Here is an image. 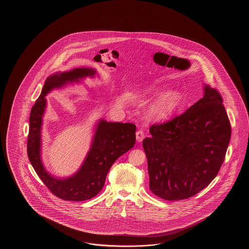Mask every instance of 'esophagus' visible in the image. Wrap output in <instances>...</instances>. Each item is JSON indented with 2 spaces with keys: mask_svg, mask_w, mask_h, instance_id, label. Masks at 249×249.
<instances>
[{
  "mask_svg": "<svg viewBox=\"0 0 249 249\" xmlns=\"http://www.w3.org/2000/svg\"><path fill=\"white\" fill-rule=\"evenodd\" d=\"M144 137H145V135H144V132H143L142 130H139L136 132V140H137L138 142H142Z\"/></svg>",
  "mask_w": 249,
  "mask_h": 249,
  "instance_id": "34e87169",
  "label": "esophagus"
}]
</instances>
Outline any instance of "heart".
I'll return each instance as SVG.
<instances>
[{"instance_id":"1","label":"heart","mask_w":249,"mask_h":249,"mask_svg":"<svg viewBox=\"0 0 249 249\" xmlns=\"http://www.w3.org/2000/svg\"><path fill=\"white\" fill-rule=\"evenodd\" d=\"M161 87H151L142 92H138L139 95L152 97L161 92ZM181 95L177 90H169L159 96L149 107V115L158 120H165L175 113L180 106Z\"/></svg>"}]
</instances>
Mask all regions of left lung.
Returning <instances> with one entry per match:
<instances>
[{
  "mask_svg": "<svg viewBox=\"0 0 249 249\" xmlns=\"http://www.w3.org/2000/svg\"><path fill=\"white\" fill-rule=\"evenodd\" d=\"M143 140L149 189L165 200L195 196L216 177L225 159L231 127L221 94L208 85L184 113L149 128Z\"/></svg>",
  "mask_w": 249,
  "mask_h": 249,
  "instance_id": "left-lung-1",
  "label": "left lung"
}]
</instances>
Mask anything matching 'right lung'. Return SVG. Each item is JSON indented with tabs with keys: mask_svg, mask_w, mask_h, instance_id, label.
I'll list each match as a JSON object with an SVG mask.
<instances>
[{
	"mask_svg": "<svg viewBox=\"0 0 249 249\" xmlns=\"http://www.w3.org/2000/svg\"><path fill=\"white\" fill-rule=\"evenodd\" d=\"M95 69L78 68L57 72L48 76L29 117L27 156L35 171L51 192L63 200L84 201L95 196L102 190L112 164L136 142L135 124L131 123L107 122L101 119L89 152L80 169L69 178L59 179L50 175L41 159V130L46 107L45 96L56 88L78 83L87 76L93 77Z\"/></svg>",
	"mask_w": 249,
	"mask_h": 249,
	"instance_id": "right-lung-1",
	"label": "right lung"
}]
</instances>
